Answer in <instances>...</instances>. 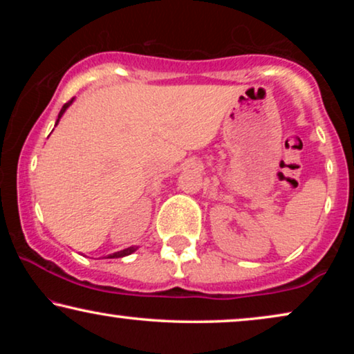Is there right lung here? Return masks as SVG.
<instances>
[{
    "label": "right lung",
    "mask_w": 354,
    "mask_h": 354,
    "mask_svg": "<svg viewBox=\"0 0 354 354\" xmlns=\"http://www.w3.org/2000/svg\"><path fill=\"white\" fill-rule=\"evenodd\" d=\"M74 103V98H72L71 101H67V103L62 106L61 108V111H59V114H57V119H56V124L55 125H57L59 124V120H61V118H62V114L66 113V109L69 108V106ZM138 250V246H130V248H125V250H122V251H118V253H113V254H108V258H124V256H129V254H132L133 251H137Z\"/></svg>",
    "instance_id": "1"
}]
</instances>
